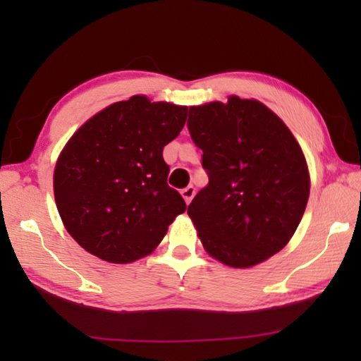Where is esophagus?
<instances>
[{
	"label": "esophagus",
	"instance_id": "1",
	"mask_svg": "<svg viewBox=\"0 0 361 361\" xmlns=\"http://www.w3.org/2000/svg\"><path fill=\"white\" fill-rule=\"evenodd\" d=\"M181 195H183V199H185L186 204L191 202L192 197L195 195L194 186H188V188H185V189H181Z\"/></svg>",
	"mask_w": 361,
	"mask_h": 361
}]
</instances>
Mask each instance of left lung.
<instances>
[{
  "instance_id": "obj_1",
  "label": "left lung",
  "mask_w": 361,
  "mask_h": 361,
  "mask_svg": "<svg viewBox=\"0 0 361 361\" xmlns=\"http://www.w3.org/2000/svg\"><path fill=\"white\" fill-rule=\"evenodd\" d=\"M188 127L204 151L209 185L188 207L205 252L235 269L279 253L301 223L309 167L285 122L255 99L189 106Z\"/></svg>"
}]
</instances>
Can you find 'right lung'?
<instances>
[{
	"mask_svg": "<svg viewBox=\"0 0 361 361\" xmlns=\"http://www.w3.org/2000/svg\"><path fill=\"white\" fill-rule=\"evenodd\" d=\"M188 106L133 95L87 119L60 151L54 197L68 234L113 264L151 255L186 204L167 185L164 146Z\"/></svg>",
	"mask_w": 361,
	"mask_h": 361,
	"instance_id": "right-lung-1",
	"label": "right lung"
}]
</instances>
